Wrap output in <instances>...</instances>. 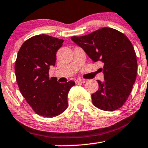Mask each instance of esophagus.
<instances>
[{"instance_id":"34e87169","label":"esophagus","mask_w":148,"mask_h":148,"mask_svg":"<svg viewBox=\"0 0 148 148\" xmlns=\"http://www.w3.org/2000/svg\"><path fill=\"white\" fill-rule=\"evenodd\" d=\"M85 80H84V79H78V80H77L75 81V83L76 84H79V83H84V82H85Z\"/></svg>"}]
</instances>
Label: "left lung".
<instances>
[{
  "instance_id": "left-lung-1",
  "label": "left lung",
  "mask_w": 148,
  "mask_h": 148,
  "mask_svg": "<svg viewBox=\"0 0 148 148\" xmlns=\"http://www.w3.org/2000/svg\"><path fill=\"white\" fill-rule=\"evenodd\" d=\"M94 62L104 66V82L97 80L99 89L92 95V103L104 111L121 107L131 94L137 76L138 63L133 44L118 30L104 27L82 36L71 37Z\"/></svg>"
}]
</instances>
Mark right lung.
I'll return each mask as SVG.
<instances>
[{"instance_id":"1","label":"right lung","mask_w":148,"mask_h":148,"mask_svg":"<svg viewBox=\"0 0 148 148\" xmlns=\"http://www.w3.org/2000/svg\"><path fill=\"white\" fill-rule=\"evenodd\" d=\"M63 40L46 34L29 38L17 53L15 73L19 89L27 102L38 115L56 116L68 107V94L74 81L59 83L49 77L50 66H55L56 52Z\"/></svg>"}]
</instances>
